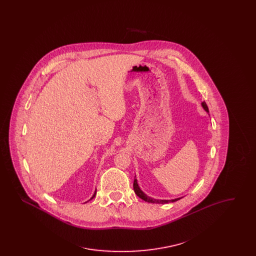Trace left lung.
<instances>
[{
    "label": "left lung",
    "mask_w": 256,
    "mask_h": 256,
    "mask_svg": "<svg viewBox=\"0 0 256 256\" xmlns=\"http://www.w3.org/2000/svg\"><path fill=\"white\" fill-rule=\"evenodd\" d=\"M202 106L204 110H206V112H209V111H208V108H207L206 104L204 102H202ZM135 178H136V176H135ZM134 189L135 194L138 196L140 198L144 200L145 202H150V204H167V202H176V200H180V198H174V200H156V198H150V196H148L145 194V193L141 190V188L139 187V185H138V182H137V180H136V178H134Z\"/></svg>",
    "instance_id": "1"
}]
</instances>
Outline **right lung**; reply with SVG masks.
Returning a JSON list of instances; mask_svg holds the SVG:
<instances>
[{
	"label": "right lung",
	"mask_w": 256,
	"mask_h": 256,
	"mask_svg": "<svg viewBox=\"0 0 256 256\" xmlns=\"http://www.w3.org/2000/svg\"><path fill=\"white\" fill-rule=\"evenodd\" d=\"M96 193H97V190H96V191H95V193H94V195L92 196V198H90V200H92V198H94V196H96Z\"/></svg>",
	"instance_id": "right-lung-1"
}]
</instances>
